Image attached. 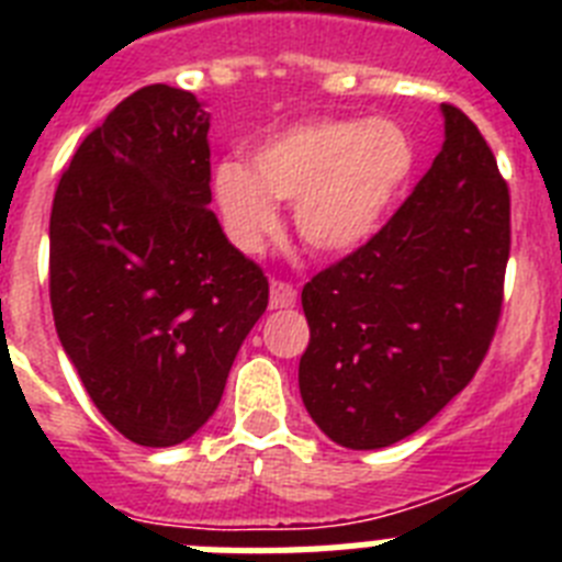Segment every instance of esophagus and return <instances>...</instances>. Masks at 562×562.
<instances>
[{"instance_id":"obj_1","label":"esophagus","mask_w":562,"mask_h":562,"mask_svg":"<svg viewBox=\"0 0 562 562\" xmlns=\"http://www.w3.org/2000/svg\"><path fill=\"white\" fill-rule=\"evenodd\" d=\"M297 292L295 286L286 284V281H272L270 284V306L272 310H286V306H295Z\"/></svg>"}]
</instances>
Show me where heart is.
Wrapping results in <instances>:
<instances>
[{"label":"heart","mask_w":562,"mask_h":562,"mask_svg":"<svg viewBox=\"0 0 562 562\" xmlns=\"http://www.w3.org/2000/svg\"><path fill=\"white\" fill-rule=\"evenodd\" d=\"M414 171L408 134L391 121L297 123L252 148L250 166L213 168V202L241 252L265 250L281 231L276 202H292L297 238L340 256L366 245Z\"/></svg>","instance_id":"heart-1"}]
</instances>
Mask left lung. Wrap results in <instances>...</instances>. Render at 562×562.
Masks as SVG:
<instances>
[{"label": "left lung", "instance_id": "8db88e82", "mask_svg": "<svg viewBox=\"0 0 562 562\" xmlns=\"http://www.w3.org/2000/svg\"><path fill=\"white\" fill-rule=\"evenodd\" d=\"M441 114V151L408 200L301 292L310 346L297 385L342 448H389L428 425L498 329L509 188L479 126L450 103Z\"/></svg>", "mask_w": 562, "mask_h": 562}]
</instances>
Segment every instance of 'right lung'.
I'll use <instances>...</instances> for the list:
<instances>
[{
	"instance_id": "add662e5",
	"label": "right lung",
	"mask_w": 562,
	"mask_h": 562,
	"mask_svg": "<svg viewBox=\"0 0 562 562\" xmlns=\"http://www.w3.org/2000/svg\"><path fill=\"white\" fill-rule=\"evenodd\" d=\"M211 114L151 83L83 137L49 213V304L89 400L143 448L213 416L270 284L211 211Z\"/></svg>"
}]
</instances>
